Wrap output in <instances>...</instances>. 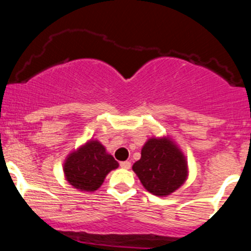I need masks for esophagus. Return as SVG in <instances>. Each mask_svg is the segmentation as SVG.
<instances>
[{
    "instance_id": "34e87169",
    "label": "esophagus",
    "mask_w": 251,
    "mask_h": 251,
    "mask_svg": "<svg viewBox=\"0 0 251 251\" xmlns=\"http://www.w3.org/2000/svg\"><path fill=\"white\" fill-rule=\"evenodd\" d=\"M120 166H122L123 169L127 170V169L131 168V163H129L128 160H126V162H122V163H120Z\"/></svg>"
}]
</instances>
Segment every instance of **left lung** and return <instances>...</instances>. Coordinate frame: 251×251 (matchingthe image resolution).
I'll use <instances>...</instances> for the list:
<instances>
[{"instance_id":"left-lung-1","label":"left lung","mask_w":251,"mask_h":251,"mask_svg":"<svg viewBox=\"0 0 251 251\" xmlns=\"http://www.w3.org/2000/svg\"><path fill=\"white\" fill-rule=\"evenodd\" d=\"M150 194L166 197L188 179V160L170 137H152L144 144L142 157L132 166Z\"/></svg>"}]
</instances>
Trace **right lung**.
I'll list each match as a JSON object with an SVG mask.
<instances>
[{"label": "right lung", "instance_id": "right-lung-1", "mask_svg": "<svg viewBox=\"0 0 251 251\" xmlns=\"http://www.w3.org/2000/svg\"><path fill=\"white\" fill-rule=\"evenodd\" d=\"M119 164L99 140L91 139L67 155L63 174L68 183L79 191L93 192L101 186L112 170Z\"/></svg>", "mask_w": 251, "mask_h": 251}]
</instances>
